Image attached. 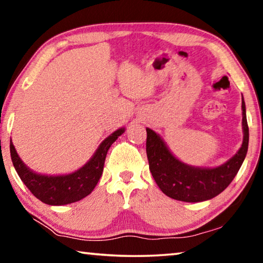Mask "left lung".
<instances>
[{
  "instance_id": "1",
  "label": "left lung",
  "mask_w": 263,
  "mask_h": 263,
  "mask_svg": "<svg viewBox=\"0 0 263 263\" xmlns=\"http://www.w3.org/2000/svg\"><path fill=\"white\" fill-rule=\"evenodd\" d=\"M242 132L241 147L225 163L215 168L194 167L176 159L157 132L151 128L146 139V153L153 179L164 195L177 201L196 203L216 197L237 175L246 158L248 149V125L246 105L242 99Z\"/></svg>"
}]
</instances>
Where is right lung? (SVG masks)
I'll list each match as a JSON object with an SVG mask.
<instances>
[{
    "label": "right lung",
    "mask_w": 263,
    "mask_h": 263,
    "mask_svg": "<svg viewBox=\"0 0 263 263\" xmlns=\"http://www.w3.org/2000/svg\"><path fill=\"white\" fill-rule=\"evenodd\" d=\"M125 128H118L101 142L91 159L78 169L66 175H45L35 173L22 161L12 141L10 155L17 174L35 197L48 205H66L78 202L91 193L99 182L110 146L122 136Z\"/></svg>",
    "instance_id": "add662e5"
}]
</instances>
